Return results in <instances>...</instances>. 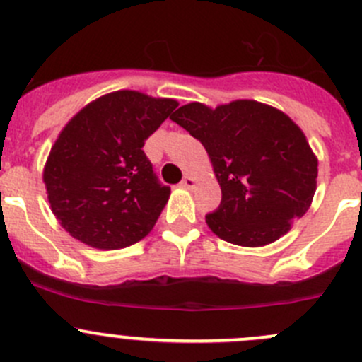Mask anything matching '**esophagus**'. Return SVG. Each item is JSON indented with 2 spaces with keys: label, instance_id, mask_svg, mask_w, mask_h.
<instances>
[{
  "label": "esophagus",
  "instance_id": "obj_1",
  "mask_svg": "<svg viewBox=\"0 0 362 362\" xmlns=\"http://www.w3.org/2000/svg\"><path fill=\"white\" fill-rule=\"evenodd\" d=\"M180 185H182V187H185V189H192L196 185V180L191 177V175H185L184 180H182Z\"/></svg>",
  "mask_w": 362,
  "mask_h": 362
}]
</instances>
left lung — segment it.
I'll return each mask as SVG.
<instances>
[{"mask_svg":"<svg viewBox=\"0 0 362 362\" xmlns=\"http://www.w3.org/2000/svg\"><path fill=\"white\" fill-rule=\"evenodd\" d=\"M203 144L222 191L206 224L221 240L264 247L293 228L317 189L315 154L282 110L254 100L210 108L192 101L170 117Z\"/></svg>","mask_w":362,"mask_h":362,"instance_id":"left-lung-1","label":"left lung"}]
</instances>
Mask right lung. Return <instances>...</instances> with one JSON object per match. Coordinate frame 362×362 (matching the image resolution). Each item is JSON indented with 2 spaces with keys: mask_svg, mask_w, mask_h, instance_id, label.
<instances>
[{
  "mask_svg": "<svg viewBox=\"0 0 362 362\" xmlns=\"http://www.w3.org/2000/svg\"><path fill=\"white\" fill-rule=\"evenodd\" d=\"M178 107L170 98L115 90L63 127L43 168L50 210L78 242L117 250L152 231L170 187L160 185L145 140Z\"/></svg>",
  "mask_w": 362,
  "mask_h": 362,
  "instance_id": "obj_1",
  "label": "right lung"
}]
</instances>
